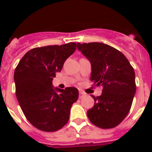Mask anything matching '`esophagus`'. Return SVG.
<instances>
[{
	"instance_id": "esophagus-1",
	"label": "esophagus",
	"mask_w": 152,
	"mask_h": 152,
	"mask_svg": "<svg viewBox=\"0 0 152 152\" xmlns=\"http://www.w3.org/2000/svg\"><path fill=\"white\" fill-rule=\"evenodd\" d=\"M85 96V94H84V92H82V91H79V98H82L84 97V96Z\"/></svg>"
}]
</instances>
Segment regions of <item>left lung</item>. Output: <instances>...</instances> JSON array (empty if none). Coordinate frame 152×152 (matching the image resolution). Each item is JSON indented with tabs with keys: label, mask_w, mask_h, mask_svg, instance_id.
Listing matches in <instances>:
<instances>
[{
	"label": "left lung",
	"mask_w": 152,
	"mask_h": 152,
	"mask_svg": "<svg viewBox=\"0 0 152 152\" xmlns=\"http://www.w3.org/2000/svg\"><path fill=\"white\" fill-rule=\"evenodd\" d=\"M91 64V80L103 87L102 94L92 97L94 105L87 112L90 121L101 129L116 127L129 112L136 91L135 72L126 56L101 42L77 43Z\"/></svg>",
	"instance_id": "8db88e82"
}]
</instances>
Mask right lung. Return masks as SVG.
Masks as SVG:
<instances>
[{
  "mask_svg": "<svg viewBox=\"0 0 152 152\" xmlns=\"http://www.w3.org/2000/svg\"><path fill=\"white\" fill-rule=\"evenodd\" d=\"M76 46L69 42L34 48L17 64L16 96L27 120L38 129L55 132L68 123L72 104L78 99V90L53 88L52 80Z\"/></svg>",
  "mask_w": 152,
  "mask_h": 152,
  "instance_id": "obj_1",
  "label": "right lung"
}]
</instances>
